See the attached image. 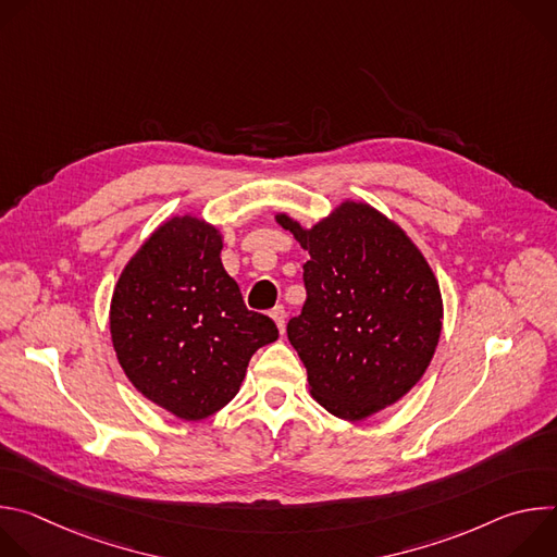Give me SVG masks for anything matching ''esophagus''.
Instances as JSON below:
<instances>
[{
  "mask_svg": "<svg viewBox=\"0 0 557 557\" xmlns=\"http://www.w3.org/2000/svg\"><path fill=\"white\" fill-rule=\"evenodd\" d=\"M271 317H273V322L277 324L280 333H284V324H286V310H284V306H275L271 310Z\"/></svg>",
  "mask_w": 557,
  "mask_h": 557,
  "instance_id": "obj_1",
  "label": "esophagus"
}]
</instances>
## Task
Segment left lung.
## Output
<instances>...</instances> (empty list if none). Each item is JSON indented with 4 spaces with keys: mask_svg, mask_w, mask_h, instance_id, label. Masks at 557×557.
<instances>
[{
    "mask_svg": "<svg viewBox=\"0 0 557 557\" xmlns=\"http://www.w3.org/2000/svg\"><path fill=\"white\" fill-rule=\"evenodd\" d=\"M275 220L310 256L306 301L286 333L314 401L344 421L399 401L425 374L443 329L441 288L419 247L355 200L310 228L286 213Z\"/></svg>",
    "mask_w": 557,
    "mask_h": 557,
    "instance_id": "obj_1",
    "label": "left lung"
}]
</instances>
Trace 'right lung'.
<instances>
[{
  "label": "right lung",
  "mask_w": 557,
  "mask_h": 557,
  "mask_svg": "<svg viewBox=\"0 0 557 557\" xmlns=\"http://www.w3.org/2000/svg\"><path fill=\"white\" fill-rule=\"evenodd\" d=\"M220 251L213 224L174 215L125 264L110 304L123 372L145 399L183 421L224 408L253 352L280 335L271 317L245 306Z\"/></svg>",
  "instance_id": "add662e5"
}]
</instances>
